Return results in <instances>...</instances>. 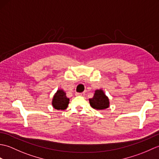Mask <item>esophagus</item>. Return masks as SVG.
<instances>
[{
	"label": "esophagus",
	"instance_id": "34e87169",
	"mask_svg": "<svg viewBox=\"0 0 159 159\" xmlns=\"http://www.w3.org/2000/svg\"><path fill=\"white\" fill-rule=\"evenodd\" d=\"M85 93H75V96H85Z\"/></svg>",
	"mask_w": 159,
	"mask_h": 159
}]
</instances>
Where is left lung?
<instances>
[{
    "label": "left lung",
    "mask_w": 159,
    "mask_h": 159,
    "mask_svg": "<svg viewBox=\"0 0 159 159\" xmlns=\"http://www.w3.org/2000/svg\"><path fill=\"white\" fill-rule=\"evenodd\" d=\"M89 104L93 109L101 111L109 107L110 102L108 96H106L104 91L100 89H96L94 93L93 97L90 98Z\"/></svg>",
    "instance_id": "left-lung-1"
}]
</instances>
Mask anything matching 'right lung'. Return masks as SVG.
I'll return each instance as SVG.
<instances>
[{
    "label": "right lung",
    "mask_w": 159,
    "mask_h": 159,
    "mask_svg": "<svg viewBox=\"0 0 159 159\" xmlns=\"http://www.w3.org/2000/svg\"><path fill=\"white\" fill-rule=\"evenodd\" d=\"M70 99L66 96V93L62 89H59L53 96L52 105L57 110H65L68 106Z\"/></svg>",
    "instance_id": "obj_1"
}]
</instances>
